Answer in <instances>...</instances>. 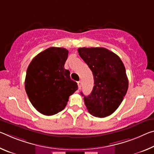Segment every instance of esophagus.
I'll list each match as a JSON object with an SVG mask.
<instances>
[{
  "label": "esophagus",
  "instance_id": "34e87169",
  "mask_svg": "<svg viewBox=\"0 0 154 154\" xmlns=\"http://www.w3.org/2000/svg\"><path fill=\"white\" fill-rule=\"evenodd\" d=\"M77 84H78V88H79V90H80V89H81V87H82V82L79 81L77 82Z\"/></svg>",
  "mask_w": 154,
  "mask_h": 154
}]
</instances>
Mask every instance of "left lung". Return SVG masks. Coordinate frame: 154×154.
Segmentation results:
<instances>
[{
	"label": "left lung",
	"instance_id": "obj_1",
	"mask_svg": "<svg viewBox=\"0 0 154 154\" xmlns=\"http://www.w3.org/2000/svg\"><path fill=\"white\" fill-rule=\"evenodd\" d=\"M82 59L92 70L93 90L84 96L88 111L92 116L103 118L119 108L128 89L125 66L118 55L106 48H79Z\"/></svg>",
	"mask_w": 154,
	"mask_h": 154
}]
</instances>
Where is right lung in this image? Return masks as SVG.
Instances as JSON below:
<instances>
[{
    "instance_id": "add662e5",
    "label": "right lung",
    "mask_w": 154,
    "mask_h": 154,
    "mask_svg": "<svg viewBox=\"0 0 154 154\" xmlns=\"http://www.w3.org/2000/svg\"><path fill=\"white\" fill-rule=\"evenodd\" d=\"M68 51L50 47L39 53L29 64L25 90L33 106L41 114L51 116L64 109L68 98L78 89L64 68Z\"/></svg>"
}]
</instances>
